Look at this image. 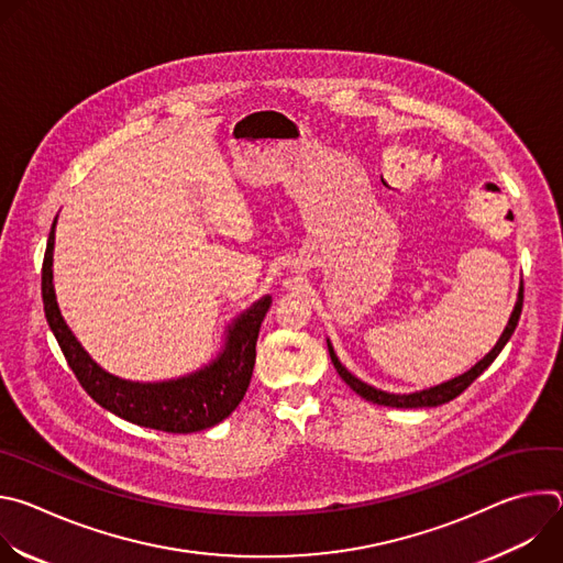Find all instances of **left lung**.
<instances>
[{
  "mask_svg": "<svg viewBox=\"0 0 563 563\" xmlns=\"http://www.w3.org/2000/svg\"><path fill=\"white\" fill-rule=\"evenodd\" d=\"M521 307H523V285L519 287L517 302H515V309H512V313H510V318H508V325H506L504 334L499 336L497 345H495L484 358H481L478 363H474L467 372H463V374H459V376H454V378H450V380H445V383H439V385H434V387H426V389H419V391H410V394H391V391L378 389V387H374V385H367L365 380L356 378V376L339 361V356H336V352H334L330 339H328V350H330V356H332V363H334L339 376H341L358 396H363L365 400H372V404H376V406H387V408H410V410H412V408H437V406H443V404H448V400L456 398L476 376H481V374H484V372L493 365V361L499 356V352L506 347V343H508L510 336L515 334V328H517L519 316H521Z\"/></svg>",
  "mask_w": 563,
  "mask_h": 563,
  "instance_id": "1",
  "label": "left lung"
}]
</instances>
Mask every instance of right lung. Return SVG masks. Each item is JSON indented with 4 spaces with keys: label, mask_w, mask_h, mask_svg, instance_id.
Listing matches in <instances>:
<instances>
[{
    "label": "right lung",
    "mask_w": 563,
    "mask_h": 563,
    "mask_svg": "<svg viewBox=\"0 0 563 563\" xmlns=\"http://www.w3.org/2000/svg\"><path fill=\"white\" fill-rule=\"evenodd\" d=\"M55 224L57 218L48 233L42 267L44 313L79 385L87 389L98 406L142 428L191 434L224 421L250 387L256 363V341L263 318L272 305V296H263L243 313H238L224 330L222 350L196 372L153 383L126 380L107 372L91 358L59 311L53 285Z\"/></svg>",
    "instance_id": "1"
}]
</instances>
